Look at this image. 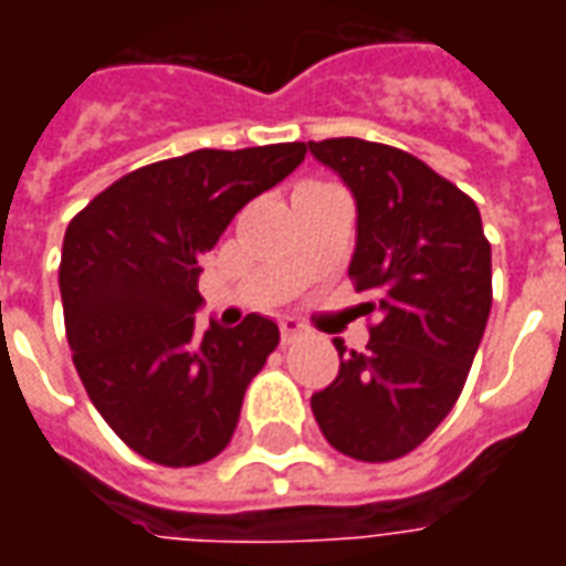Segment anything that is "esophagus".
I'll list each match as a JSON object with an SVG mask.
<instances>
[{
    "label": "esophagus",
    "mask_w": 566,
    "mask_h": 566,
    "mask_svg": "<svg viewBox=\"0 0 566 566\" xmlns=\"http://www.w3.org/2000/svg\"><path fill=\"white\" fill-rule=\"evenodd\" d=\"M279 327H282V339L284 343H291V339H296V336H303V324L294 318V315H284L282 321H279Z\"/></svg>",
    "instance_id": "34e87169"
}]
</instances>
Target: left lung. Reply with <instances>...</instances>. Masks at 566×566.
Returning a JSON list of instances; mask_svg holds the SVG:
<instances>
[{
    "label": "left lung",
    "mask_w": 566,
    "mask_h": 566,
    "mask_svg": "<svg viewBox=\"0 0 566 566\" xmlns=\"http://www.w3.org/2000/svg\"><path fill=\"white\" fill-rule=\"evenodd\" d=\"M357 206L348 275L379 312L367 352H339V376L312 394L333 449L397 461L461 397L491 312V245L475 202L427 163L364 139L308 142Z\"/></svg>",
    "instance_id": "1"
}]
</instances>
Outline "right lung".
<instances>
[{"label":"right lung","instance_id":"right-lung-1","mask_svg":"<svg viewBox=\"0 0 566 566\" xmlns=\"http://www.w3.org/2000/svg\"><path fill=\"white\" fill-rule=\"evenodd\" d=\"M303 142L190 150L117 178L66 227L60 296L87 397L129 449L197 467L227 449L275 321L197 331L206 251L235 211L294 172Z\"/></svg>","mask_w":566,"mask_h":566}]
</instances>
